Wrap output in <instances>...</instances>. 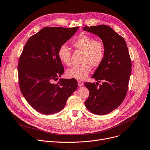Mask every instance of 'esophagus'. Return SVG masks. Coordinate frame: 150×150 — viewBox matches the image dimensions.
Listing matches in <instances>:
<instances>
[{
    "label": "esophagus",
    "instance_id": "1",
    "mask_svg": "<svg viewBox=\"0 0 150 150\" xmlns=\"http://www.w3.org/2000/svg\"><path fill=\"white\" fill-rule=\"evenodd\" d=\"M83 84H84V83H83V82H81V81H78V86H79V87L83 86Z\"/></svg>",
    "mask_w": 150,
    "mask_h": 150
}]
</instances>
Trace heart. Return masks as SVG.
Wrapping results in <instances>:
<instances>
[{
  "instance_id": "obj_1",
  "label": "heart",
  "mask_w": 150,
  "mask_h": 150,
  "mask_svg": "<svg viewBox=\"0 0 150 150\" xmlns=\"http://www.w3.org/2000/svg\"><path fill=\"white\" fill-rule=\"evenodd\" d=\"M74 48L83 51L81 59L83 64L76 65L68 69L66 74L69 78L83 80L89 75L90 66L97 67L102 63L105 54V46L102 42L84 33L79 35L72 42ZM71 51L66 45H62L58 51V57L60 62L65 65L69 66L71 62Z\"/></svg>"
}]
</instances>
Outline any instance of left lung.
<instances>
[{
    "label": "left lung",
    "mask_w": 150,
    "mask_h": 150,
    "mask_svg": "<svg viewBox=\"0 0 150 150\" xmlns=\"http://www.w3.org/2000/svg\"><path fill=\"white\" fill-rule=\"evenodd\" d=\"M83 30L98 35L105 46L104 59L91 76L98 83H85L89 96L85 101L87 110L105 115L123 102L128 90L132 71L131 59L125 39L110 26H85ZM103 81L102 85L98 86Z\"/></svg>",
    "instance_id": "1"
}]
</instances>
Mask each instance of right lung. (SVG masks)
<instances>
[{
	"label": "right lung",
	"instance_id": "add662e5",
	"mask_svg": "<svg viewBox=\"0 0 150 150\" xmlns=\"http://www.w3.org/2000/svg\"><path fill=\"white\" fill-rule=\"evenodd\" d=\"M78 27H45L32 36L19 58L18 75L21 93L29 105L40 113L60 111L78 87L75 79H60L64 67L58 51L75 33Z\"/></svg>",
	"mask_w": 150,
	"mask_h": 150
}]
</instances>
